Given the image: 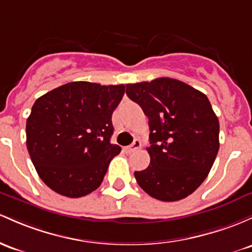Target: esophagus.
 <instances>
[{
	"instance_id": "1",
	"label": "esophagus",
	"mask_w": 252,
	"mask_h": 252,
	"mask_svg": "<svg viewBox=\"0 0 252 252\" xmlns=\"http://www.w3.org/2000/svg\"><path fill=\"white\" fill-rule=\"evenodd\" d=\"M140 148H141V141L136 139V140H134V142H132L129 147L126 148V153H132V152L137 151V149H140Z\"/></svg>"
}]
</instances>
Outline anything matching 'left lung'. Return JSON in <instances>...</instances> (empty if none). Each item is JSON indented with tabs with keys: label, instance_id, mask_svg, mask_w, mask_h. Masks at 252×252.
I'll return each mask as SVG.
<instances>
[{
	"label": "left lung",
	"instance_id": "obj_1",
	"mask_svg": "<svg viewBox=\"0 0 252 252\" xmlns=\"http://www.w3.org/2000/svg\"><path fill=\"white\" fill-rule=\"evenodd\" d=\"M126 95L148 117L151 164L135 171L152 197L172 202L203 183L219 151V120L208 98L185 82L159 77L126 85Z\"/></svg>",
	"mask_w": 252,
	"mask_h": 252
}]
</instances>
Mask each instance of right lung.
<instances>
[{
    "label": "right lung",
    "mask_w": 252,
    "mask_h": 252,
    "mask_svg": "<svg viewBox=\"0 0 252 252\" xmlns=\"http://www.w3.org/2000/svg\"><path fill=\"white\" fill-rule=\"evenodd\" d=\"M124 85L69 82L33 104L26 122V145L41 181L71 198L88 195L103 182L121 147L110 142L112 113Z\"/></svg>",
    "instance_id": "1"
}]
</instances>
